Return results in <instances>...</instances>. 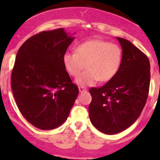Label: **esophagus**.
I'll use <instances>...</instances> for the list:
<instances>
[{"label":"esophagus","mask_w":160,"mask_h":160,"mask_svg":"<svg viewBox=\"0 0 160 160\" xmlns=\"http://www.w3.org/2000/svg\"><path fill=\"white\" fill-rule=\"evenodd\" d=\"M78 90L80 92H84V91H87V88H85V87H78Z\"/></svg>","instance_id":"1"}]
</instances>
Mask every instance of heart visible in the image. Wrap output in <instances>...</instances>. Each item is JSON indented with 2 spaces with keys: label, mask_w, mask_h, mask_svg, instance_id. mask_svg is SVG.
<instances>
[{
  "label": "heart",
  "mask_w": 160,
  "mask_h": 160,
  "mask_svg": "<svg viewBox=\"0 0 160 160\" xmlns=\"http://www.w3.org/2000/svg\"><path fill=\"white\" fill-rule=\"evenodd\" d=\"M122 60V51L118 45L103 40H90L79 44L76 52H66L63 62L68 73L76 77L80 86H91L100 82H108L116 75Z\"/></svg>",
  "instance_id": "b5f03b06"
}]
</instances>
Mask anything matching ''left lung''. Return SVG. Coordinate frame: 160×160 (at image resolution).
Instances as JSON below:
<instances>
[{"instance_id":"left-lung-1","label":"left lung","mask_w":160,"mask_h":160,"mask_svg":"<svg viewBox=\"0 0 160 160\" xmlns=\"http://www.w3.org/2000/svg\"><path fill=\"white\" fill-rule=\"evenodd\" d=\"M122 64L103 87L90 89L89 116L94 128L114 135L131 127L139 117L149 92L150 62L140 49L122 38Z\"/></svg>"}]
</instances>
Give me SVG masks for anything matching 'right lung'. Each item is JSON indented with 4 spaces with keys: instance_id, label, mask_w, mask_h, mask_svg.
<instances>
[{
    "instance_id": "add662e5",
    "label": "right lung",
    "mask_w": 160,
    "mask_h": 160,
    "mask_svg": "<svg viewBox=\"0 0 160 160\" xmlns=\"http://www.w3.org/2000/svg\"><path fill=\"white\" fill-rule=\"evenodd\" d=\"M73 39L64 29L43 31L18 49L11 75L12 93L24 118L38 129L62 125L78 97V87L63 62Z\"/></svg>"
}]
</instances>
